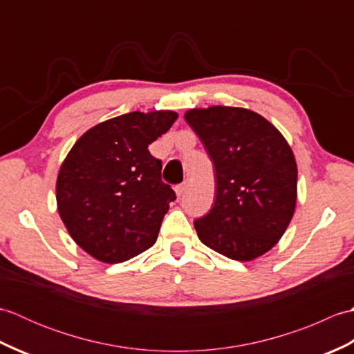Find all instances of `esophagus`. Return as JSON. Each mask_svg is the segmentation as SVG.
Masks as SVG:
<instances>
[{
	"mask_svg": "<svg viewBox=\"0 0 354 354\" xmlns=\"http://www.w3.org/2000/svg\"><path fill=\"white\" fill-rule=\"evenodd\" d=\"M185 187H187L185 183H183V184H179V185L175 187V192H176L178 196H181V194L185 192Z\"/></svg>",
	"mask_w": 354,
	"mask_h": 354,
	"instance_id": "esophagus-1",
	"label": "esophagus"
}]
</instances>
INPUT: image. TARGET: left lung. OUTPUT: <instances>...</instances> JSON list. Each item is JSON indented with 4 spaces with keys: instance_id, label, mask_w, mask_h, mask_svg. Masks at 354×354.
Segmentation results:
<instances>
[{
    "instance_id": "8db88e82",
    "label": "left lung",
    "mask_w": 354,
    "mask_h": 354,
    "mask_svg": "<svg viewBox=\"0 0 354 354\" xmlns=\"http://www.w3.org/2000/svg\"><path fill=\"white\" fill-rule=\"evenodd\" d=\"M184 118L214 167V204L194 221L201 242L232 260L260 257L295 212L298 170L288 141L243 108L192 109Z\"/></svg>"
}]
</instances>
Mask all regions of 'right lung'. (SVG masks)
<instances>
[{
  "label": "right lung",
  "mask_w": 354,
  "mask_h": 354,
  "mask_svg": "<svg viewBox=\"0 0 354 354\" xmlns=\"http://www.w3.org/2000/svg\"><path fill=\"white\" fill-rule=\"evenodd\" d=\"M176 118L173 111L129 112L91 127L66 155L57 209L74 242L94 259L122 263L156 242L176 194L147 147Z\"/></svg>",
  "instance_id": "right-lung-1"
}]
</instances>
